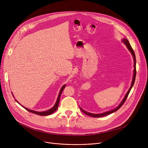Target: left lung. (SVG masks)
Segmentation results:
<instances>
[{
    "instance_id": "obj_1",
    "label": "left lung",
    "mask_w": 148,
    "mask_h": 148,
    "mask_svg": "<svg viewBox=\"0 0 148 148\" xmlns=\"http://www.w3.org/2000/svg\"><path fill=\"white\" fill-rule=\"evenodd\" d=\"M122 41H123L125 44L126 45V46H127L128 50L130 51V53H131L133 55V59H134V74H133V81H132V82L131 86H130V88H129V90H128V92H127V94H126V95H125L124 99H123V101L121 102V103L120 104V105H119L117 108H114V109L111 110V111H107V112H104V113H101V114H92V113H90V112H88L84 111V110H82L81 108H80L81 110V111H82L84 114H86V115H88V116H89L92 117H104V116H107V115L110 114H111V113H112V112H115V111H117V110L123 105V104L124 103V102L126 101V99H127V97H128V95H129V93H130V90H131L132 86H133V85H134V81H135L136 75V61L135 54H134V51H133V50L132 46L130 45V44L129 41H128L127 39H126V38L123 39V40H122Z\"/></svg>"
}]
</instances>
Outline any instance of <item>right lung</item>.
I'll return each instance as SVG.
<instances>
[{
    "mask_svg": "<svg viewBox=\"0 0 148 148\" xmlns=\"http://www.w3.org/2000/svg\"><path fill=\"white\" fill-rule=\"evenodd\" d=\"M65 86H66V85H63V86H62V88H61L60 91V92H59V96H58V99H57V101H56V103L55 105L53 107V108H51V109H50V110H47V111H46L38 112V111H33V110H29V109H28V108L24 107V106H22V107H24V108L25 110H27L28 111L34 113V114H37V115H39V116H49V115H50V114H51L52 113H53L54 111H56L57 109H58V106H59V101H60V95H61V94H62V91L63 90L64 88H65ZM15 100H16V99H15ZM17 102H18V101H17Z\"/></svg>",
    "mask_w": 148,
    "mask_h": 148,
    "instance_id": "obj_1",
    "label": "right lung"
}]
</instances>
